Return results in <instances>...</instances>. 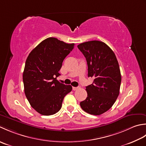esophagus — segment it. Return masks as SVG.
Masks as SVG:
<instances>
[{"instance_id": "obj_1", "label": "esophagus", "mask_w": 146, "mask_h": 146, "mask_svg": "<svg viewBox=\"0 0 146 146\" xmlns=\"http://www.w3.org/2000/svg\"><path fill=\"white\" fill-rule=\"evenodd\" d=\"M79 89V87H72V90L74 91H76V90H78Z\"/></svg>"}]
</instances>
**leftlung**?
Here are the masks:
<instances>
[{
    "label": "left lung",
    "instance_id": "8db88e82",
    "mask_svg": "<svg viewBox=\"0 0 146 146\" xmlns=\"http://www.w3.org/2000/svg\"><path fill=\"white\" fill-rule=\"evenodd\" d=\"M84 55L88 67V77L94 78L86 86L88 96L80 103L88 113L100 115L113 105L120 93L121 74L113 50L102 41L94 40L77 45Z\"/></svg>",
    "mask_w": 146,
    "mask_h": 146
}]
</instances>
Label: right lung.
Segmentation results:
<instances>
[{
  "instance_id": "add662e5",
  "label": "right lung",
  "mask_w": 146,
  "mask_h": 146,
  "mask_svg": "<svg viewBox=\"0 0 146 146\" xmlns=\"http://www.w3.org/2000/svg\"><path fill=\"white\" fill-rule=\"evenodd\" d=\"M74 47L55 38H48L37 45L26 59L23 79L25 93L31 106L43 115H52L62 108L70 85L62 84L56 77L60 75L64 58Z\"/></svg>"
}]
</instances>
